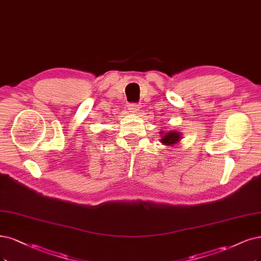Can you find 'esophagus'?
Masks as SVG:
<instances>
[{"label": "esophagus", "instance_id": "34e87169", "mask_svg": "<svg viewBox=\"0 0 261 261\" xmlns=\"http://www.w3.org/2000/svg\"><path fill=\"white\" fill-rule=\"evenodd\" d=\"M128 110H129V112L137 113L138 111H140V107L137 103H129L128 105Z\"/></svg>", "mask_w": 261, "mask_h": 261}]
</instances>
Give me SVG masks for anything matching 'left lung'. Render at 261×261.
Segmentation results:
<instances>
[{
	"label": "left lung",
	"instance_id": "8db88e82",
	"mask_svg": "<svg viewBox=\"0 0 261 261\" xmlns=\"http://www.w3.org/2000/svg\"><path fill=\"white\" fill-rule=\"evenodd\" d=\"M180 134L177 132H168L164 135H162V139L161 141L164 143L166 146H173L174 143L178 142L179 139H180Z\"/></svg>",
	"mask_w": 261,
	"mask_h": 261
}]
</instances>
